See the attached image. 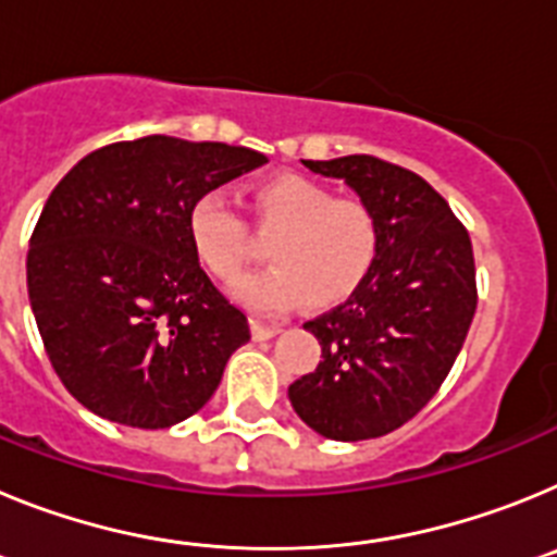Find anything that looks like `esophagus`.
I'll list each match as a JSON object with an SVG mask.
<instances>
[{
    "label": "esophagus",
    "mask_w": 557,
    "mask_h": 557,
    "mask_svg": "<svg viewBox=\"0 0 557 557\" xmlns=\"http://www.w3.org/2000/svg\"><path fill=\"white\" fill-rule=\"evenodd\" d=\"M250 329H253L256 339H270L282 332V326H275V323H264V321H259V318H253V321H250Z\"/></svg>",
    "instance_id": "1"
}]
</instances>
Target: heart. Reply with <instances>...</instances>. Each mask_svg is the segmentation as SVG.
Returning <instances> with one entry per match:
<instances>
[{"label": "heart", "instance_id": "b5f03b06", "mask_svg": "<svg viewBox=\"0 0 557 557\" xmlns=\"http://www.w3.org/2000/svg\"><path fill=\"white\" fill-rule=\"evenodd\" d=\"M253 225L273 236V268L234 284V295L259 312H284L301 301L334 307L366 282L376 262V214L359 200H337L326 186L301 175H278L259 186ZM189 236L200 262L220 278H234L259 253L248 225L220 189L195 200Z\"/></svg>", "mask_w": 557, "mask_h": 557}]
</instances>
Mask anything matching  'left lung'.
Listing matches in <instances>:
<instances>
[{"label": "left lung", "instance_id": "left-lung-1", "mask_svg": "<svg viewBox=\"0 0 557 557\" xmlns=\"http://www.w3.org/2000/svg\"><path fill=\"white\" fill-rule=\"evenodd\" d=\"M343 178L376 214L371 273L346 304L304 323L321 362L289 385L307 426L332 441L387 435L444 385L476 312L469 231L421 175L376 156L304 161Z\"/></svg>", "mask_w": 557, "mask_h": 557}]
</instances>
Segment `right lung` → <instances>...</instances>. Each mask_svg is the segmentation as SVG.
Here are the masks:
<instances>
[{
    "label": "right lung",
    "instance_id": "add662e5",
    "mask_svg": "<svg viewBox=\"0 0 557 557\" xmlns=\"http://www.w3.org/2000/svg\"><path fill=\"white\" fill-rule=\"evenodd\" d=\"M262 164L248 147L145 136L88 152L52 189L29 236V307L95 416L166 430L214 396L250 329L200 268L189 211Z\"/></svg>",
    "mask_w": 557,
    "mask_h": 557
}]
</instances>
